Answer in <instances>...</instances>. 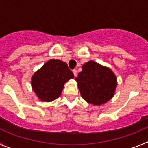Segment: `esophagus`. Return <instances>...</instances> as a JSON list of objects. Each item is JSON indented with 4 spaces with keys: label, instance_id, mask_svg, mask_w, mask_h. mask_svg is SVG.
Returning <instances> with one entry per match:
<instances>
[{
    "label": "esophagus",
    "instance_id": "obj_1",
    "mask_svg": "<svg viewBox=\"0 0 148 148\" xmlns=\"http://www.w3.org/2000/svg\"><path fill=\"white\" fill-rule=\"evenodd\" d=\"M73 74H74V75H75V76H77V70H73Z\"/></svg>",
    "mask_w": 148,
    "mask_h": 148
}]
</instances>
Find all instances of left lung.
<instances>
[{
  "label": "left lung",
  "mask_w": 148,
  "mask_h": 148,
  "mask_svg": "<svg viewBox=\"0 0 148 148\" xmlns=\"http://www.w3.org/2000/svg\"><path fill=\"white\" fill-rule=\"evenodd\" d=\"M75 80L82 97L94 105H101L112 99L117 86L113 71L93 61L82 66Z\"/></svg>",
  "instance_id": "obj_1"
}]
</instances>
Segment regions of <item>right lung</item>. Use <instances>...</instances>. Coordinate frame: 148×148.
Returning <instances> with one entry per match:
<instances>
[{"label":"right lung","mask_w":148,"mask_h":148,"mask_svg":"<svg viewBox=\"0 0 148 148\" xmlns=\"http://www.w3.org/2000/svg\"><path fill=\"white\" fill-rule=\"evenodd\" d=\"M74 78L65 62L50 59L32 77V87L38 99L49 102L58 99L66 82Z\"/></svg>","instance_id":"add662e5"}]
</instances>
